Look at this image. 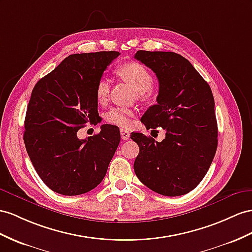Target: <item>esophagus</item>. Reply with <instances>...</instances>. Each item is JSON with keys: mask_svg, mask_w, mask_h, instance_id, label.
<instances>
[{"mask_svg": "<svg viewBox=\"0 0 252 252\" xmlns=\"http://www.w3.org/2000/svg\"><path fill=\"white\" fill-rule=\"evenodd\" d=\"M120 135H121V138L124 140H126L130 138V132H128L127 130H126V128H121L120 130Z\"/></svg>", "mask_w": 252, "mask_h": 252, "instance_id": "esophagus-1", "label": "esophagus"}]
</instances>
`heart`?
Here are the masks:
<instances>
[{
  "mask_svg": "<svg viewBox=\"0 0 252 252\" xmlns=\"http://www.w3.org/2000/svg\"><path fill=\"white\" fill-rule=\"evenodd\" d=\"M117 73L122 79L128 82L135 88L140 96H145L153 85V76L143 63H126L118 68ZM111 89V81L106 76H101L95 85V96L101 104L107 102ZM134 112L130 108L115 106L105 113L104 118L109 124L126 126L131 122Z\"/></svg>",
  "mask_w": 252,
  "mask_h": 252,
  "instance_id": "1",
  "label": "heart"
}]
</instances>
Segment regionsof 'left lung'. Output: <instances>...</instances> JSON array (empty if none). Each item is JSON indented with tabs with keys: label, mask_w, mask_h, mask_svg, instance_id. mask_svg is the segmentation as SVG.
Listing matches in <instances>:
<instances>
[{
	"label": "left lung",
	"mask_w": 252,
	"mask_h": 252,
	"mask_svg": "<svg viewBox=\"0 0 252 252\" xmlns=\"http://www.w3.org/2000/svg\"><path fill=\"white\" fill-rule=\"evenodd\" d=\"M134 59L157 74L158 103L141 122L147 128L163 127L158 143L132 133L139 147L134 171L140 182L163 196L185 195L201 182L217 149V120L211 87L192 64L175 52L137 51Z\"/></svg>",
	"instance_id": "8db88e82"
}]
</instances>
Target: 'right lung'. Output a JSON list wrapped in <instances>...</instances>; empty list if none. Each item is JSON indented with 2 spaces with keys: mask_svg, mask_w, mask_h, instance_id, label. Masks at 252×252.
<instances>
[{
  "mask_svg": "<svg viewBox=\"0 0 252 252\" xmlns=\"http://www.w3.org/2000/svg\"><path fill=\"white\" fill-rule=\"evenodd\" d=\"M116 51L72 54L36 83L25 115L23 139L36 172L50 189L64 196L85 193L105 177L120 143L119 128L103 125L86 139L77 131L100 121L96 82Z\"/></svg>",
  "mask_w": 252,
  "mask_h": 252,
  "instance_id": "1",
  "label": "right lung"
}]
</instances>
